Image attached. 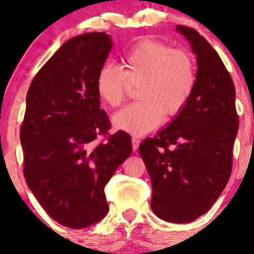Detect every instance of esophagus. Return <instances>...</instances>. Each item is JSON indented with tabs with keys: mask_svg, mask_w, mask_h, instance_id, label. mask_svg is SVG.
I'll return each instance as SVG.
<instances>
[{
	"mask_svg": "<svg viewBox=\"0 0 254 254\" xmlns=\"http://www.w3.org/2000/svg\"><path fill=\"white\" fill-rule=\"evenodd\" d=\"M131 141H132V150L136 151L138 149V145H139V138L137 136H132V138H131Z\"/></svg>",
	"mask_w": 254,
	"mask_h": 254,
	"instance_id": "esophagus-1",
	"label": "esophagus"
}]
</instances>
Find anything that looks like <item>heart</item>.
Wrapping results in <instances>:
<instances>
[{
    "label": "heart",
    "mask_w": 254,
    "mask_h": 254,
    "mask_svg": "<svg viewBox=\"0 0 254 254\" xmlns=\"http://www.w3.org/2000/svg\"><path fill=\"white\" fill-rule=\"evenodd\" d=\"M124 69L105 63L99 69L95 88L99 98L118 107L127 98V82H139L136 103L119 111L113 124L127 132L147 133L168 117L179 115L196 88V65L189 52L155 39H142L122 57Z\"/></svg>",
    "instance_id": "heart-1"
}]
</instances>
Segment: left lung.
<instances>
[{"instance_id":"obj_1","label":"left lung","mask_w":254,"mask_h":254,"mask_svg":"<svg viewBox=\"0 0 254 254\" xmlns=\"http://www.w3.org/2000/svg\"><path fill=\"white\" fill-rule=\"evenodd\" d=\"M177 31L197 56L196 88L185 109L138 150L151 179V210L167 222L188 223L205 214L228 183L239 118L234 83L217 52L193 28Z\"/></svg>"}]
</instances>
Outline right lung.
Segmentation results:
<instances>
[{
  "instance_id": "1",
  "label": "right lung",
  "mask_w": 254,
  "mask_h": 254,
  "mask_svg": "<svg viewBox=\"0 0 254 254\" xmlns=\"http://www.w3.org/2000/svg\"><path fill=\"white\" fill-rule=\"evenodd\" d=\"M112 46L104 32L71 38L37 72L26 97V183L50 217L69 228L106 216L105 185L132 151L125 131L97 141L111 127L95 78Z\"/></svg>"
}]
</instances>
